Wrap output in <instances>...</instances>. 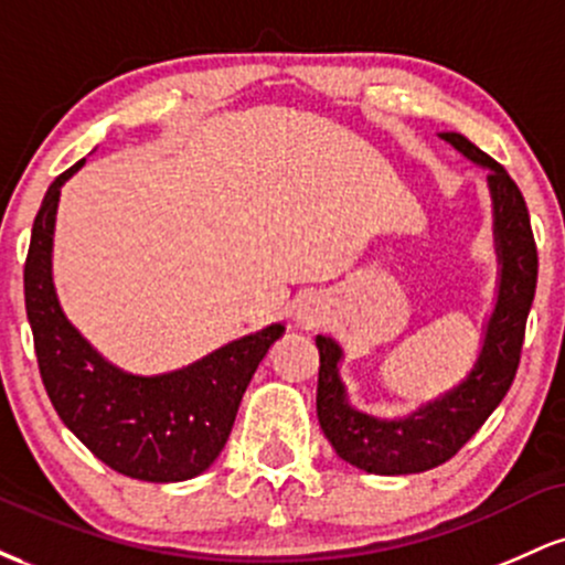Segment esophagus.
I'll list each match as a JSON object with an SVG mask.
<instances>
[{
	"label": "esophagus",
	"instance_id": "obj_1",
	"mask_svg": "<svg viewBox=\"0 0 565 565\" xmlns=\"http://www.w3.org/2000/svg\"><path fill=\"white\" fill-rule=\"evenodd\" d=\"M297 321H300L302 327H316V323H319V308H313V305H302V308L297 310Z\"/></svg>",
	"mask_w": 565,
	"mask_h": 565
}]
</instances>
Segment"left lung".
<instances>
[{
    "mask_svg": "<svg viewBox=\"0 0 565 565\" xmlns=\"http://www.w3.org/2000/svg\"><path fill=\"white\" fill-rule=\"evenodd\" d=\"M472 164L483 167L494 206V249L499 263L497 302L483 327V345L470 374L457 387L427 401L398 419H380L350 406L340 380L342 348L332 337H316L319 345V393L316 412L323 436L353 468L372 476H412L438 468L476 436L489 414L502 404L518 364L523 334L536 291V244L523 193L502 164L459 132H440Z\"/></svg>",
    "mask_w": 565,
    "mask_h": 565,
    "instance_id": "8db88e82",
    "label": "left lung"
}]
</instances>
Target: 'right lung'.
<instances>
[{"mask_svg": "<svg viewBox=\"0 0 565 565\" xmlns=\"http://www.w3.org/2000/svg\"><path fill=\"white\" fill-rule=\"evenodd\" d=\"M84 159L57 174L39 206L23 268L44 391L57 417L108 468L148 483L196 478L223 451L242 395L284 323L212 350L167 374H129L89 345L63 313L53 284V236L61 188Z\"/></svg>", "mask_w": 565, "mask_h": 565, "instance_id": "1", "label": "right lung"}]
</instances>
